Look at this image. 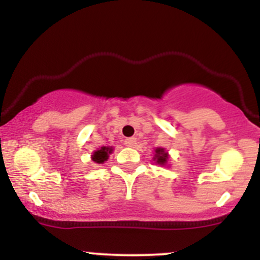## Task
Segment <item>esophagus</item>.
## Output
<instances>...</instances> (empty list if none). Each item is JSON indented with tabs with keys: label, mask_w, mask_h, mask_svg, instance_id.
Returning <instances> with one entry per match:
<instances>
[{
	"label": "esophagus",
	"mask_w": 260,
	"mask_h": 260,
	"mask_svg": "<svg viewBox=\"0 0 260 260\" xmlns=\"http://www.w3.org/2000/svg\"><path fill=\"white\" fill-rule=\"evenodd\" d=\"M136 144H137V139L136 138H127L126 140H124V145H127V147H129V148H133V147H136Z\"/></svg>",
	"instance_id": "obj_1"
}]
</instances>
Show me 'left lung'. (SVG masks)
Returning <instances> with one entry per match:
<instances>
[{
  "mask_svg": "<svg viewBox=\"0 0 260 260\" xmlns=\"http://www.w3.org/2000/svg\"><path fill=\"white\" fill-rule=\"evenodd\" d=\"M154 151L155 153L153 156V161H155V164H156V165H160V166H168L170 155L168 151H166V149L165 148H156Z\"/></svg>",
  "mask_w": 260,
  "mask_h": 260,
  "instance_id": "8db88e82",
  "label": "left lung"
}]
</instances>
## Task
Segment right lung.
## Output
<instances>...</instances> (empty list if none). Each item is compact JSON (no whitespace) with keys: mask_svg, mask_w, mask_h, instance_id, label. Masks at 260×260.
<instances>
[{"mask_svg":"<svg viewBox=\"0 0 260 260\" xmlns=\"http://www.w3.org/2000/svg\"><path fill=\"white\" fill-rule=\"evenodd\" d=\"M113 151L112 147H101L98 150H95L91 155V160L95 164H104L109 159V155Z\"/></svg>","mask_w":260,"mask_h":260,"instance_id":"add662e5","label":"right lung"}]
</instances>
